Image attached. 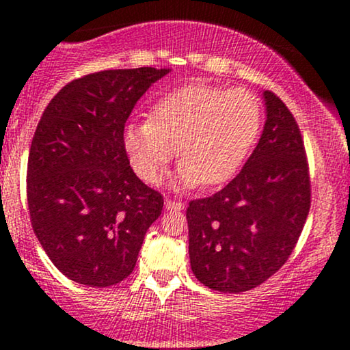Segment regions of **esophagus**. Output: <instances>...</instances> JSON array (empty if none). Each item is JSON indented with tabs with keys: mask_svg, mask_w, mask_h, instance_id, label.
<instances>
[{
	"mask_svg": "<svg viewBox=\"0 0 350 350\" xmlns=\"http://www.w3.org/2000/svg\"><path fill=\"white\" fill-rule=\"evenodd\" d=\"M164 208H166V211H183L184 204L183 202H176V200L166 199V202H164Z\"/></svg>",
	"mask_w": 350,
	"mask_h": 350,
	"instance_id": "obj_1",
	"label": "esophagus"
}]
</instances>
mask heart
<instances>
[{"instance_id": "b5f03b06", "label": "heart", "mask_w": 350, "mask_h": 350, "mask_svg": "<svg viewBox=\"0 0 350 350\" xmlns=\"http://www.w3.org/2000/svg\"><path fill=\"white\" fill-rule=\"evenodd\" d=\"M260 124L262 107L252 92L192 82L159 98L148 120L128 123L123 148L146 183L158 184L179 152V187L219 186L242 166Z\"/></svg>"}]
</instances>
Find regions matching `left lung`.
<instances>
[{
  "label": "left lung",
  "instance_id": "left-lung-1",
  "mask_svg": "<svg viewBox=\"0 0 350 350\" xmlns=\"http://www.w3.org/2000/svg\"><path fill=\"white\" fill-rule=\"evenodd\" d=\"M265 126L242 171L222 191L191 200L189 258L204 286L242 293L286 263L311 206L306 152L291 111L263 90Z\"/></svg>",
  "mask_w": 350,
  "mask_h": 350
}]
</instances>
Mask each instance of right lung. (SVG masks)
Instances as JSON below:
<instances>
[{"mask_svg":"<svg viewBox=\"0 0 350 350\" xmlns=\"http://www.w3.org/2000/svg\"><path fill=\"white\" fill-rule=\"evenodd\" d=\"M171 69L103 70L67 83L41 116L27 158L34 234L55 268L105 288L133 271L163 196L139 180L123 148L128 116Z\"/></svg>","mask_w":350,"mask_h":350,"instance_id":"1","label":"right lung"}]
</instances>
